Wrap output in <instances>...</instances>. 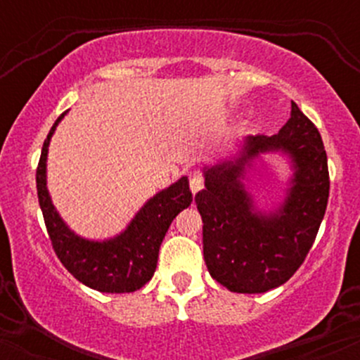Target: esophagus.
<instances>
[{"mask_svg":"<svg viewBox=\"0 0 360 360\" xmlns=\"http://www.w3.org/2000/svg\"><path fill=\"white\" fill-rule=\"evenodd\" d=\"M203 186H205L203 177L193 176L191 179H189V188H191V193L193 194H196L198 191H201V189H203Z\"/></svg>","mask_w":360,"mask_h":360,"instance_id":"34e87169","label":"esophagus"}]
</instances>
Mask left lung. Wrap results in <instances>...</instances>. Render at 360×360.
I'll list each match as a JSON object with an SVG mask.
<instances>
[{"instance_id":"8db88e82","label":"left lung","mask_w":360,"mask_h":360,"mask_svg":"<svg viewBox=\"0 0 360 360\" xmlns=\"http://www.w3.org/2000/svg\"><path fill=\"white\" fill-rule=\"evenodd\" d=\"M283 150L295 179L278 214H257L240 183L245 164L260 151ZM326 152L315 123L291 103L279 134L249 137L237 160L205 169V189L194 196L203 220V255L212 278L233 292H266L300 269L315 242L328 203Z\"/></svg>"}]
</instances>
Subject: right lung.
Instances as JSON below:
<instances>
[{
	"mask_svg": "<svg viewBox=\"0 0 360 360\" xmlns=\"http://www.w3.org/2000/svg\"><path fill=\"white\" fill-rule=\"evenodd\" d=\"M62 113L45 139L37 166V194L52 249L79 283L101 292H131L154 276L159 247L176 214L193 201L188 177L155 194L137 213L128 229L113 240L89 242L74 235L53 210L45 181V160L51 137Z\"/></svg>",
	"mask_w": 360,
	"mask_h": 360,
	"instance_id": "right-lung-1",
	"label": "right lung"
}]
</instances>
